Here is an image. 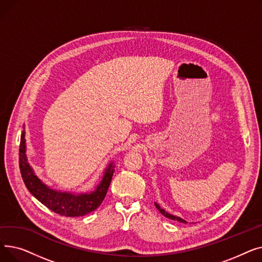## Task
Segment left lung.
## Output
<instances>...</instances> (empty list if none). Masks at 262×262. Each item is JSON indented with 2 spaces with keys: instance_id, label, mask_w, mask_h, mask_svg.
<instances>
[{
  "instance_id": "8db88e82",
  "label": "left lung",
  "mask_w": 262,
  "mask_h": 262,
  "mask_svg": "<svg viewBox=\"0 0 262 262\" xmlns=\"http://www.w3.org/2000/svg\"><path fill=\"white\" fill-rule=\"evenodd\" d=\"M155 206H156V208L159 210V212H160L162 215L166 216V217H168V219H171V220H174V221H178V222H181V223H187L184 219H182V217H180V216L173 215V214H171V213L167 212V211L164 210V209H162V208L160 207V206H159L157 203H155Z\"/></svg>"
}]
</instances>
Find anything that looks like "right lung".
Masks as SVG:
<instances>
[{
	"label": "right lung",
	"instance_id": "obj_1",
	"mask_svg": "<svg viewBox=\"0 0 262 262\" xmlns=\"http://www.w3.org/2000/svg\"><path fill=\"white\" fill-rule=\"evenodd\" d=\"M25 132H22L19 149V166L22 180L31 193L46 207L64 216H81L91 211H94L102 204L106 196L110 182L115 172L114 163L109 166L104 172L101 183L96 186L95 190L88 193L74 194L70 192H61L51 189L41 182L35 175L26 157Z\"/></svg>",
	"mask_w": 262,
	"mask_h": 262
}]
</instances>
